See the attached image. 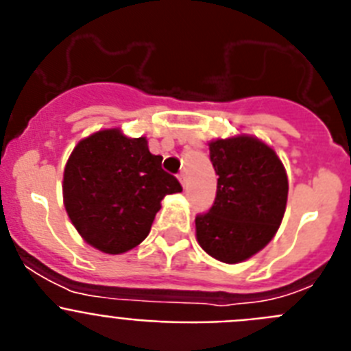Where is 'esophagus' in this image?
Instances as JSON below:
<instances>
[{
    "mask_svg": "<svg viewBox=\"0 0 351 351\" xmlns=\"http://www.w3.org/2000/svg\"><path fill=\"white\" fill-rule=\"evenodd\" d=\"M179 181H181L182 186H186V173L184 172L179 173Z\"/></svg>",
    "mask_w": 351,
    "mask_h": 351,
    "instance_id": "1",
    "label": "esophagus"
}]
</instances>
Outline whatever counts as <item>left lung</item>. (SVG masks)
I'll list each match as a JSON object with an SVG mask.
<instances>
[{
    "label": "left lung",
    "mask_w": 351,
    "mask_h": 351,
    "mask_svg": "<svg viewBox=\"0 0 351 351\" xmlns=\"http://www.w3.org/2000/svg\"><path fill=\"white\" fill-rule=\"evenodd\" d=\"M218 173L214 204L195 218L197 241L207 255L239 263L271 243L288 198L285 167L274 149L247 135L209 144Z\"/></svg>",
    "instance_id": "1"
}]
</instances>
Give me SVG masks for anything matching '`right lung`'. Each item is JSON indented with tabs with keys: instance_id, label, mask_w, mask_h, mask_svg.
<instances>
[{
	"instance_id": "right-lung-1",
	"label": "right lung",
	"mask_w": 351,
	"mask_h": 351,
	"mask_svg": "<svg viewBox=\"0 0 351 351\" xmlns=\"http://www.w3.org/2000/svg\"><path fill=\"white\" fill-rule=\"evenodd\" d=\"M145 137L100 130L82 138L64 167L63 200L71 223L96 250L119 255L147 237L165 195L182 191Z\"/></svg>"
}]
</instances>
